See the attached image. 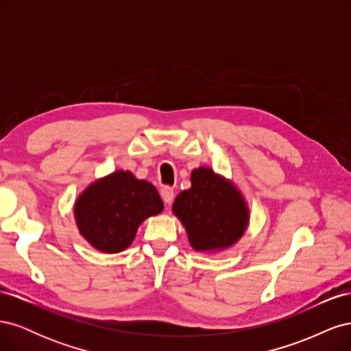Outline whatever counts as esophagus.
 <instances>
[{"instance_id":"34e87169","label":"esophagus","mask_w":351,"mask_h":351,"mask_svg":"<svg viewBox=\"0 0 351 351\" xmlns=\"http://www.w3.org/2000/svg\"><path fill=\"white\" fill-rule=\"evenodd\" d=\"M161 197H162V200L165 202L167 205H169L174 200V190L171 187H168V186L164 187L161 190Z\"/></svg>"}]
</instances>
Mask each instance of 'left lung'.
Instances as JSON below:
<instances>
[{
    "label": "left lung",
    "instance_id": "left-lung-1",
    "mask_svg": "<svg viewBox=\"0 0 351 351\" xmlns=\"http://www.w3.org/2000/svg\"><path fill=\"white\" fill-rule=\"evenodd\" d=\"M192 187L176 197L174 214L184 224L190 244L202 252L228 247L247 226V208L234 186L209 168L192 173Z\"/></svg>",
    "mask_w": 351,
    "mask_h": 351
}]
</instances>
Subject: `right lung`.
I'll return each mask as SVG.
<instances>
[{
  "mask_svg": "<svg viewBox=\"0 0 351 351\" xmlns=\"http://www.w3.org/2000/svg\"><path fill=\"white\" fill-rule=\"evenodd\" d=\"M164 209L156 189L129 171L89 186L76 202L77 227L93 247L117 253L129 247L141 222Z\"/></svg>",
  "mask_w": 351,
  "mask_h": 351,
  "instance_id": "1",
  "label": "right lung"
}]
</instances>
